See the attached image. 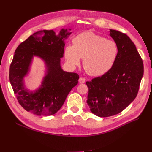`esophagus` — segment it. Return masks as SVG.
<instances>
[{"instance_id": "esophagus-1", "label": "esophagus", "mask_w": 152, "mask_h": 152, "mask_svg": "<svg viewBox=\"0 0 152 152\" xmlns=\"http://www.w3.org/2000/svg\"><path fill=\"white\" fill-rule=\"evenodd\" d=\"M79 80V82L80 84H84L86 82V79H84V77H80Z\"/></svg>"}]
</instances>
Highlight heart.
Listing matches in <instances>:
<instances>
[{
  "label": "heart",
  "instance_id": "obj_1",
  "mask_svg": "<svg viewBox=\"0 0 152 152\" xmlns=\"http://www.w3.org/2000/svg\"><path fill=\"white\" fill-rule=\"evenodd\" d=\"M64 49V56L71 66L79 65L81 58L86 72L92 76L103 75L114 66L119 54L117 43L91 31H86L73 39Z\"/></svg>",
  "mask_w": 152,
  "mask_h": 152
}]
</instances>
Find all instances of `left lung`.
<instances>
[{"label":"left lung","instance_id":"1","mask_svg":"<svg viewBox=\"0 0 152 152\" xmlns=\"http://www.w3.org/2000/svg\"><path fill=\"white\" fill-rule=\"evenodd\" d=\"M109 35L118 45L117 61L108 72L86 82L87 104L92 113L101 117L121 113L134 101L144 72L142 59L131 39L112 29Z\"/></svg>","mask_w":152,"mask_h":152}]
</instances>
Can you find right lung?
I'll return each instance as SVG.
<instances>
[{
    "mask_svg": "<svg viewBox=\"0 0 152 152\" xmlns=\"http://www.w3.org/2000/svg\"><path fill=\"white\" fill-rule=\"evenodd\" d=\"M71 29L62 28L58 35L53 30H40L21 43L15 52L10 66V80L18 102L27 112L37 115L49 116L61 108L79 76L64 71L61 66L65 40ZM34 56L45 64V74L38 88L30 91L24 84Z\"/></svg>",
    "mask_w": 152,
    "mask_h": 152,
    "instance_id": "1",
    "label": "right lung"
}]
</instances>
